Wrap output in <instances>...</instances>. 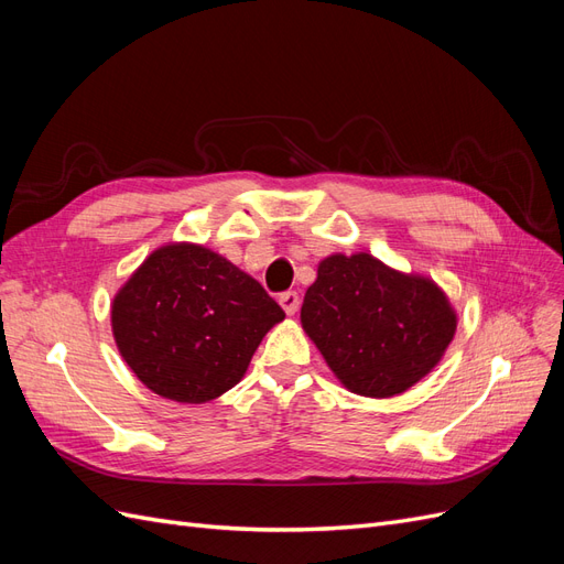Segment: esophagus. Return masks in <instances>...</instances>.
Returning a JSON list of instances; mask_svg holds the SVG:
<instances>
[{"instance_id":"1","label":"esophagus","mask_w":564,"mask_h":564,"mask_svg":"<svg viewBox=\"0 0 564 564\" xmlns=\"http://www.w3.org/2000/svg\"><path fill=\"white\" fill-rule=\"evenodd\" d=\"M280 305H282L286 315H294L299 311V305H301L299 292H284V294H280Z\"/></svg>"}]
</instances>
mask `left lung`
<instances>
[{
	"instance_id": "obj_1",
	"label": "left lung",
	"mask_w": 564,
	"mask_h": 564,
	"mask_svg": "<svg viewBox=\"0 0 564 564\" xmlns=\"http://www.w3.org/2000/svg\"><path fill=\"white\" fill-rule=\"evenodd\" d=\"M303 329L348 390L390 398L423 379L449 346L456 315L423 278L369 253L329 256L301 308Z\"/></svg>"
}]
</instances>
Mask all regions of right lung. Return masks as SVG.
Returning <instances> with one entry per match:
<instances>
[{
	"label": "right lung",
	"instance_id": "right-lung-1",
	"mask_svg": "<svg viewBox=\"0 0 564 564\" xmlns=\"http://www.w3.org/2000/svg\"><path fill=\"white\" fill-rule=\"evenodd\" d=\"M284 311L224 256L195 245L158 249L112 303L117 348L152 392L207 402L245 377Z\"/></svg>",
	"mask_w": 564,
	"mask_h": 564
}]
</instances>
